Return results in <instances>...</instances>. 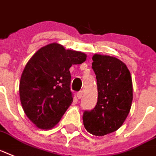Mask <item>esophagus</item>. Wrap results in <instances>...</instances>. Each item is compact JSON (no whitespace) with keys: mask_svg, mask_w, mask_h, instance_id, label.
Returning a JSON list of instances; mask_svg holds the SVG:
<instances>
[{"mask_svg":"<svg viewBox=\"0 0 156 156\" xmlns=\"http://www.w3.org/2000/svg\"><path fill=\"white\" fill-rule=\"evenodd\" d=\"M83 91H80L79 92H78V93H77V98L78 99H81L82 98V96H83Z\"/></svg>","mask_w":156,"mask_h":156,"instance_id":"obj_1","label":"esophagus"}]
</instances>
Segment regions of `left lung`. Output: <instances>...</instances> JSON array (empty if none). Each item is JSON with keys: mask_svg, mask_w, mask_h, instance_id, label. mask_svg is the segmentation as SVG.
Masks as SVG:
<instances>
[{"mask_svg": "<svg viewBox=\"0 0 156 156\" xmlns=\"http://www.w3.org/2000/svg\"><path fill=\"white\" fill-rule=\"evenodd\" d=\"M92 69L98 90L97 103L92 110L84 111L83 121L87 132L102 136L119 129L132 107L131 73L121 60L95 54Z\"/></svg>", "mask_w": 156, "mask_h": 156, "instance_id": "left-lung-1", "label": "left lung"}]
</instances>
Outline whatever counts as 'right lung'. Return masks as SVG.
Here are the masks:
<instances>
[{"instance_id": "1", "label": "right lung", "mask_w": 156, "mask_h": 156, "mask_svg": "<svg viewBox=\"0 0 156 156\" xmlns=\"http://www.w3.org/2000/svg\"><path fill=\"white\" fill-rule=\"evenodd\" d=\"M86 57L53 43L41 48L27 63L20 81V99L24 113L37 127L49 129L60 121L73 101L69 69Z\"/></svg>"}]
</instances>
